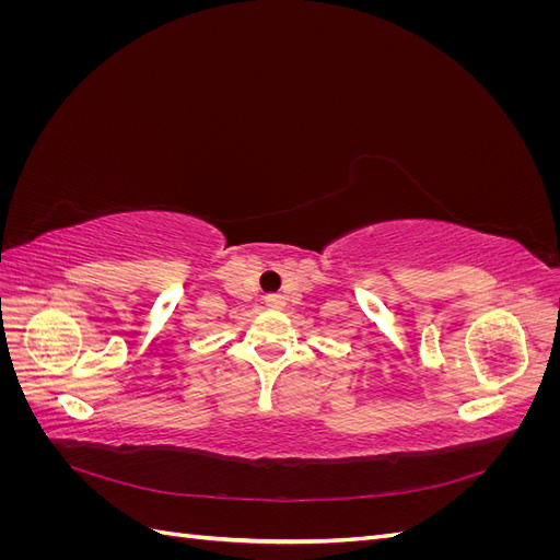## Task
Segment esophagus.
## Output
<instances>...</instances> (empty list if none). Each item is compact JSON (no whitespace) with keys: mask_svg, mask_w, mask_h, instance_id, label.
Returning a JSON list of instances; mask_svg holds the SVG:
<instances>
[{"mask_svg":"<svg viewBox=\"0 0 560 560\" xmlns=\"http://www.w3.org/2000/svg\"><path fill=\"white\" fill-rule=\"evenodd\" d=\"M264 301H266L268 308H284V296L282 294H268Z\"/></svg>","mask_w":560,"mask_h":560,"instance_id":"esophagus-1","label":"esophagus"}]
</instances>
